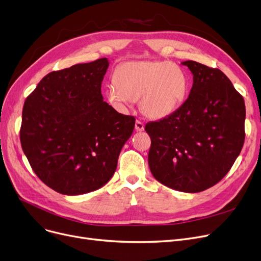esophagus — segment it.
I'll list each match as a JSON object with an SVG mask.
<instances>
[{
  "mask_svg": "<svg viewBox=\"0 0 261 261\" xmlns=\"http://www.w3.org/2000/svg\"><path fill=\"white\" fill-rule=\"evenodd\" d=\"M135 130L137 131H143L144 130V122L142 120H137L135 121Z\"/></svg>",
  "mask_w": 261,
  "mask_h": 261,
  "instance_id": "1",
  "label": "esophagus"
}]
</instances>
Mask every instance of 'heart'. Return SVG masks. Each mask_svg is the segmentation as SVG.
Wrapping results in <instances>:
<instances>
[{
    "instance_id": "b5f03b06",
    "label": "heart",
    "mask_w": 261,
    "mask_h": 261,
    "mask_svg": "<svg viewBox=\"0 0 261 261\" xmlns=\"http://www.w3.org/2000/svg\"><path fill=\"white\" fill-rule=\"evenodd\" d=\"M107 87L109 102L120 112L140 99L141 111L150 118L173 114L186 100L189 82L185 71L169 62H129L115 71Z\"/></svg>"
}]
</instances>
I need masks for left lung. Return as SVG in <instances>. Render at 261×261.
<instances>
[{
    "label": "left lung",
    "instance_id": "obj_1",
    "mask_svg": "<svg viewBox=\"0 0 261 261\" xmlns=\"http://www.w3.org/2000/svg\"><path fill=\"white\" fill-rule=\"evenodd\" d=\"M193 74L190 95L173 114L146 123L151 145L148 164L162 185L187 193L221 181L244 144L245 106L218 68L184 62Z\"/></svg>",
    "mask_w": 261,
    "mask_h": 261
}]
</instances>
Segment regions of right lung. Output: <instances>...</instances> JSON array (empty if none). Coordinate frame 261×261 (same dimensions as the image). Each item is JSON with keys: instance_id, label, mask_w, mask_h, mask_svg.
Segmentation results:
<instances>
[{"instance_id": "1", "label": "right lung", "mask_w": 261, "mask_h": 261, "mask_svg": "<svg viewBox=\"0 0 261 261\" xmlns=\"http://www.w3.org/2000/svg\"><path fill=\"white\" fill-rule=\"evenodd\" d=\"M109 67L103 58L48 73L28 96L20 142L32 169L65 195L95 191L114 175L134 129L101 95Z\"/></svg>"}]
</instances>
